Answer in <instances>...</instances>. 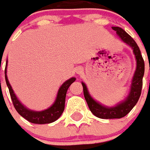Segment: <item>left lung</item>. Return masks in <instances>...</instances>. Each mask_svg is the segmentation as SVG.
Here are the masks:
<instances>
[{
  "mask_svg": "<svg viewBox=\"0 0 150 150\" xmlns=\"http://www.w3.org/2000/svg\"><path fill=\"white\" fill-rule=\"evenodd\" d=\"M113 30L116 32L123 42L127 43L133 50V53L137 59V69L133 76L131 85V90L129 96L126 98L122 103L117 104L116 107L107 108L101 105L91 97L87 89L86 85L82 83L83 88V95L87 103H88L89 109L95 116L101 119H120L125 116L128 113L132 110L136 104L137 103L139 98L142 94V85H143V76L145 73V62L142 58L141 50L139 49L137 44L134 39L129 34L120 27H112Z\"/></svg>",
  "mask_w": 150,
  "mask_h": 150,
  "instance_id": "left-lung-1",
  "label": "left lung"
}]
</instances>
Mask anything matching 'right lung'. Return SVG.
Masks as SVG:
<instances>
[{
    "label": "right lung",
    "mask_w": 150,
    "mask_h": 150,
    "mask_svg": "<svg viewBox=\"0 0 150 150\" xmlns=\"http://www.w3.org/2000/svg\"><path fill=\"white\" fill-rule=\"evenodd\" d=\"M5 74L6 84L8 86L10 97H11L15 109L22 117H24L25 119L27 120L29 122L34 123V124H39V125L52 123L60 117V116L62 115V113L64 111L66 95H67V89L70 87V85L73 82L75 81V78H71L68 79L67 81H66L61 86V88H59L58 95H57L55 102L51 107L49 108L46 110L42 111V112H34V111L29 110L26 108H25L19 102L18 98L16 97L14 92H13L11 86L8 83L7 75H6V67H5Z\"/></svg>",
    "instance_id": "add662e5"
}]
</instances>
